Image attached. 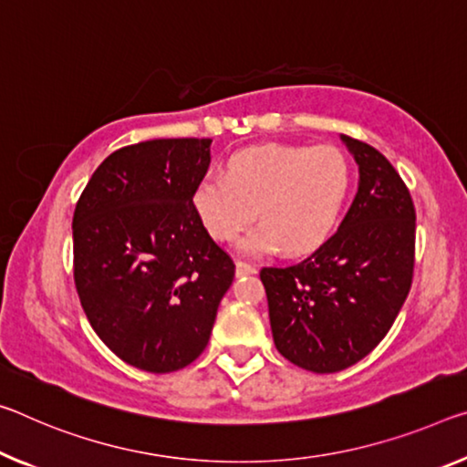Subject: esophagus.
Masks as SVG:
<instances>
[{
    "label": "esophagus",
    "instance_id": "1",
    "mask_svg": "<svg viewBox=\"0 0 467 467\" xmlns=\"http://www.w3.org/2000/svg\"><path fill=\"white\" fill-rule=\"evenodd\" d=\"M255 265L247 262H236V276H249V274H255Z\"/></svg>",
    "mask_w": 467,
    "mask_h": 467
}]
</instances>
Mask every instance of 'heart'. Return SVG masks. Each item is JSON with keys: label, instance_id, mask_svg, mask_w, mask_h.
I'll use <instances>...</instances> for the list:
<instances>
[{"label": "heart", "instance_id": "b5f03b06", "mask_svg": "<svg viewBox=\"0 0 467 467\" xmlns=\"http://www.w3.org/2000/svg\"><path fill=\"white\" fill-rule=\"evenodd\" d=\"M349 189L351 166L337 147L265 143L233 153L224 176H203L193 207L218 243L260 218L239 243L243 254H307L335 231Z\"/></svg>", "mask_w": 467, "mask_h": 467}]
</instances>
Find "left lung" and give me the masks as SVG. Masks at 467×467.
I'll return each mask as SVG.
<instances>
[{"mask_svg":"<svg viewBox=\"0 0 467 467\" xmlns=\"http://www.w3.org/2000/svg\"><path fill=\"white\" fill-rule=\"evenodd\" d=\"M340 139L359 166V187L338 231L299 264L260 272L274 345L316 374L358 364L387 337L416 264L410 189L379 150Z\"/></svg>","mask_w":467,"mask_h":467,"instance_id":"1","label":"left lung"}]
</instances>
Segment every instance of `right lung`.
<instances>
[{"label": "right lung", "instance_id": "obj_1", "mask_svg": "<svg viewBox=\"0 0 467 467\" xmlns=\"http://www.w3.org/2000/svg\"><path fill=\"white\" fill-rule=\"evenodd\" d=\"M212 139H153L101 161L72 218L74 285L129 366L176 372L205 349L234 264L193 207Z\"/></svg>", "mask_w": 467, "mask_h": 467}]
</instances>
